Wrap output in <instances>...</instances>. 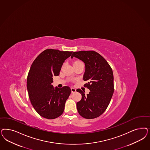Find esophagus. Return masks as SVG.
Masks as SVG:
<instances>
[{"instance_id": "34e87169", "label": "esophagus", "mask_w": 150, "mask_h": 150, "mask_svg": "<svg viewBox=\"0 0 150 150\" xmlns=\"http://www.w3.org/2000/svg\"><path fill=\"white\" fill-rule=\"evenodd\" d=\"M71 92H72V93H73L76 92V89L75 88H71Z\"/></svg>"}]
</instances>
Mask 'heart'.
Listing matches in <instances>:
<instances>
[{"instance_id": "obj_1", "label": "heart", "mask_w": 150, "mask_h": 150, "mask_svg": "<svg viewBox=\"0 0 150 150\" xmlns=\"http://www.w3.org/2000/svg\"><path fill=\"white\" fill-rule=\"evenodd\" d=\"M81 62L80 61H78V60H76V61H74L73 62V65H75V64H77L78 63H80Z\"/></svg>"}]
</instances>
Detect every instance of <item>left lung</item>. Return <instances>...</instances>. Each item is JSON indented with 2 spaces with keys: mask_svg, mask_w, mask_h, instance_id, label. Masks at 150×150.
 I'll use <instances>...</instances> for the list:
<instances>
[{
  "mask_svg": "<svg viewBox=\"0 0 150 150\" xmlns=\"http://www.w3.org/2000/svg\"><path fill=\"white\" fill-rule=\"evenodd\" d=\"M74 56L85 63L83 80L88 82L84 87L90 90L85 95V92L77 89L82 95V99L77 103L78 113L86 119L96 118L105 111L113 95L112 70L105 59L94 51L74 52L71 58Z\"/></svg>",
  "mask_w": 150,
  "mask_h": 150,
  "instance_id": "left-lung-1",
  "label": "left lung"
}]
</instances>
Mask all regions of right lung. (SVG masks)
<instances>
[{
  "instance_id": "obj_1",
  "label": "right lung",
  "mask_w": 150,
  "mask_h": 150,
  "mask_svg": "<svg viewBox=\"0 0 150 150\" xmlns=\"http://www.w3.org/2000/svg\"><path fill=\"white\" fill-rule=\"evenodd\" d=\"M73 52L47 49L32 63L27 77L29 99L40 116L53 119L61 116L71 90L68 86L54 89L53 76H57L65 59Z\"/></svg>"
}]
</instances>
